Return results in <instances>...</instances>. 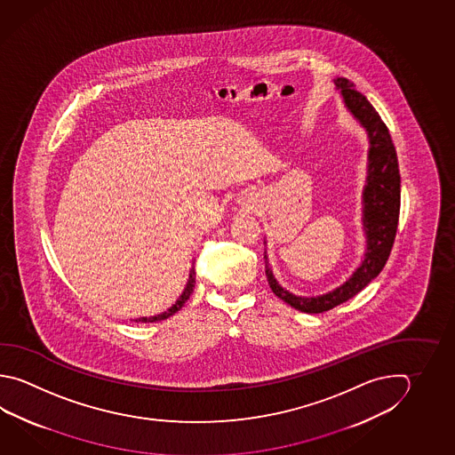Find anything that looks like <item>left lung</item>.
<instances>
[{"mask_svg": "<svg viewBox=\"0 0 455 455\" xmlns=\"http://www.w3.org/2000/svg\"><path fill=\"white\" fill-rule=\"evenodd\" d=\"M343 100L346 111L359 122L369 138L367 177L362 189V228L365 235V251L360 266L343 284L318 296H298L288 291L275 278L274 270L266 259L268 284L286 304L306 314H322L354 298L383 270L395 243L401 207V175L397 155L385 122L365 96L359 93L351 80H333Z\"/></svg>", "mask_w": 455, "mask_h": 455, "instance_id": "left-lung-1", "label": "left lung"}]
</instances>
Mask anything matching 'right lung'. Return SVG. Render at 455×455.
I'll list each match as a JSON object with an SVG mask.
<instances>
[{
    "label": "right lung",
    "mask_w": 455,
    "mask_h": 455,
    "mask_svg": "<svg viewBox=\"0 0 455 455\" xmlns=\"http://www.w3.org/2000/svg\"><path fill=\"white\" fill-rule=\"evenodd\" d=\"M195 283H196V274H195V267H191L189 268V276L188 282H187V286H185V290L181 291L180 296H179V299L175 300V304H172L171 307L167 310H164L161 314H157V315H151V317H138L135 320H132V322H141V323H153V322H161V320H165V318L171 317L173 315L175 312H179V310L185 306V302L189 299V296H191V292H193V288H195Z\"/></svg>",
    "instance_id": "right-lung-1"
}]
</instances>
